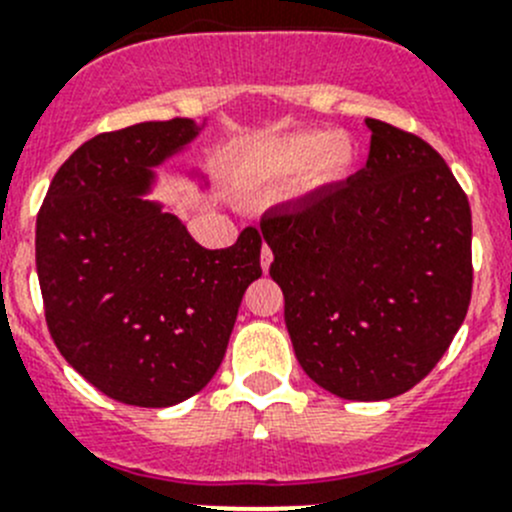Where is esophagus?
<instances>
[{
	"label": "esophagus",
	"mask_w": 512,
	"mask_h": 512,
	"mask_svg": "<svg viewBox=\"0 0 512 512\" xmlns=\"http://www.w3.org/2000/svg\"><path fill=\"white\" fill-rule=\"evenodd\" d=\"M270 262H272V250L270 247H262V252H260V265H262V270H270Z\"/></svg>",
	"instance_id": "esophagus-1"
}]
</instances>
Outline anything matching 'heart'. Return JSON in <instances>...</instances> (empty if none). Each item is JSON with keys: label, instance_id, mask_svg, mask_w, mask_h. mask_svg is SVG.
Returning <instances> with one entry per match:
<instances>
[{"label": "heart", "instance_id": "heart-1", "mask_svg": "<svg viewBox=\"0 0 512 512\" xmlns=\"http://www.w3.org/2000/svg\"><path fill=\"white\" fill-rule=\"evenodd\" d=\"M351 161L346 138L328 131H300L280 136L260 146L252 166L260 176H295L310 169L315 181H328L341 174Z\"/></svg>", "mask_w": 512, "mask_h": 512}]
</instances>
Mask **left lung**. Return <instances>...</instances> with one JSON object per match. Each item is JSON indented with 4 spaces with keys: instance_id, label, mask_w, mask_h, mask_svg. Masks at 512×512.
<instances>
[{
    "instance_id": "left-lung-1",
    "label": "left lung",
    "mask_w": 512,
    "mask_h": 512,
    "mask_svg": "<svg viewBox=\"0 0 512 512\" xmlns=\"http://www.w3.org/2000/svg\"><path fill=\"white\" fill-rule=\"evenodd\" d=\"M356 176L260 219L270 275L305 374L331 394L381 401L437 366L472 298V214L442 156L366 118Z\"/></svg>"
}]
</instances>
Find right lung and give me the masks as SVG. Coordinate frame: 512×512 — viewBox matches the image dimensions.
Wrapping results in <instances>:
<instances>
[{
	"mask_svg": "<svg viewBox=\"0 0 512 512\" xmlns=\"http://www.w3.org/2000/svg\"><path fill=\"white\" fill-rule=\"evenodd\" d=\"M197 133L189 118L98 133L57 169L37 212L52 341L85 381L133 407H171L212 381L242 295L262 275L255 227L204 250L141 199L151 166Z\"/></svg>",
	"mask_w": 512,
	"mask_h": 512,
	"instance_id": "1",
	"label": "right lung"
}]
</instances>
